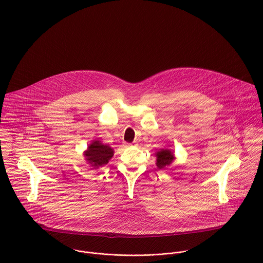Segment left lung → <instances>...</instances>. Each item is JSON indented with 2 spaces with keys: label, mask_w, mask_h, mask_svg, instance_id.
I'll use <instances>...</instances> for the list:
<instances>
[{
  "label": "left lung",
  "mask_w": 263,
  "mask_h": 263,
  "mask_svg": "<svg viewBox=\"0 0 263 263\" xmlns=\"http://www.w3.org/2000/svg\"><path fill=\"white\" fill-rule=\"evenodd\" d=\"M156 157H157V167L159 169H163L165 168L166 166H169L173 160L175 159L174 158V155L173 153L168 149H162V150L157 152L156 154Z\"/></svg>",
  "instance_id": "8db88e82"
}]
</instances>
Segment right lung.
<instances>
[{
    "label": "right lung",
    "mask_w": 263,
    "mask_h": 263,
    "mask_svg": "<svg viewBox=\"0 0 263 263\" xmlns=\"http://www.w3.org/2000/svg\"><path fill=\"white\" fill-rule=\"evenodd\" d=\"M113 152L114 151L111 147L104 145L99 141H94L91 145H89L84 156L92 167L98 168L108 163V161L112 158Z\"/></svg>",
    "instance_id": "1"
}]
</instances>
